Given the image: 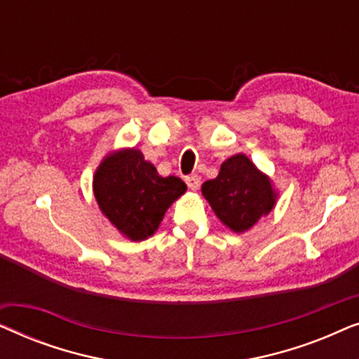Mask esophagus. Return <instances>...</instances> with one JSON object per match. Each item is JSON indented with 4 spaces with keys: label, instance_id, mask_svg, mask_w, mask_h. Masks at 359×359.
<instances>
[{
    "label": "esophagus",
    "instance_id": "34e87169",
    "mask_svg": "<svg viewBox=\"0 0 359 359\" xmlns=\"http://www.w3.org/2000/svg\"><path fill=\"white\" fill-rule=\"evenodd\" d=\"M186 184H188V188L191 191H198L199 189V184H201V180L198 175H191L186 178Z\"/></svg>",
    "mask_w": 359,
    "mask_h": 359
}]
</instances>
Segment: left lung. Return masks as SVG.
Returning <instances> with one entry per match:
<instances>
[{
  "instance_id": "left-lung-1",
  "label": "left lung",
  "mask_w": 359,
  "mask_h": 359,
  "mask_svg": "<svg viewBox=\"0 0 359 359\" xmlns=\"http://www.w3.org/2000/svg\"><path fill=\"white\" fill-rule=\"evenodd\" d=\"M201 191L220 222L235 233L252 229L278 199L271 178L243 154L225 160L217 178L205 181Z\"/></svg>"
}]
</instances>
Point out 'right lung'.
<instances>
[{"label": "right lung", "mask_w": 359, "mask_h": 359, "mask_svg": "<svg viewBox=\"0 0 359 359\" xmlns=\"http://www.w3.org/2000/svg\"><path fill=\"white\" fill-rule=\"evenodd\" d=\"M186 189L178 176H160L134 147L109 151L93 176V193L102 215L132 242L151 237Z\"/></svg>", "instance_id": "add662e5"}]
</instances>
